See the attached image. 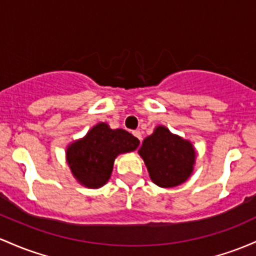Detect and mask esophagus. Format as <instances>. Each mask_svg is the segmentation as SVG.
I'll list each match as a JSON object with an SVG mask.
<instances>
[{
	"mask_svg": "<svg viewBox=\"0 0 256 256\" xmlns=\"http://www.w3.org/2000/svg\"><path fill=\"white\" fill-rule=\"evenodd\" d=\"M132 134H134V136L137 137V138L140 140V142H142V134H141V131H140V130H136V131H134Z\"/></svg>",
	"mask_w": 256,
	"mask_h": 256,
	"instance_id": "obj_1",
	"label": "esophagus"
}]
</instances>
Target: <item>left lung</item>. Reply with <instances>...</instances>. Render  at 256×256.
<instances>
[{
  "label": "left lung",
  "instance_id": "left-lung-1",
  "mask_svg": "<svg viewBox=\"0 0 256 256\" xmlns=\"http://www.w3.org/2000/svg\"><path fill=\"white\" fill-rule=\"evenodd\" d=\"M144 160L152 181L160 187H175L190 178L196 152L192 144L158 126L146 137L138 150Z\"/></svg>",
  "mask_w": 256,
  "mask_h": 256
}]
</instances>
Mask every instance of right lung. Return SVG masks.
Instances as JSON below:
<instances>
[{
	"label": "right lung",
	"mask_w": 256,
	"mask_h": 256,
	"mask_svg": "<svg viewBox=\"0 0 256 256\" xmlns=\"http://www.w3.org/2000/svg\"><path fill=\"white\" fill-rule=\"evenodd\" d=\"M138 144V138L126 130H112L106 124L100 122L92 128L82 140L70 146L66 159L80 184L98 188L110 178L118 154L132 152Z\"/></svg>",
	"instance_id": "right-lung-1"
}]
</instances>
